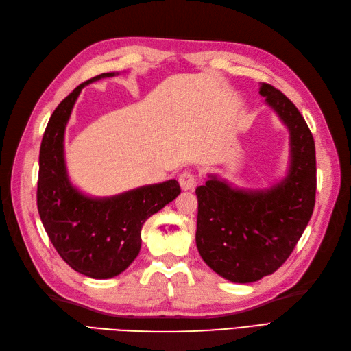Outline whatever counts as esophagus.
Here are the masks:
<instances>
[{"mask_svg": "<svg viewBox=\"0 0 351 351\" xmlns=\"http://www.w3.org/2000/svg\"><path fill=\"white\" fill-rule=\"evenodd\" d=\"M178 183L183 190H195L197 186V177L193 173L184 171L178 176Z\"/></svg>", "mask_w": 351, "mask_h": 351, "instance_id": "esophagus-1", "label": "esophagus"}]
</instances>
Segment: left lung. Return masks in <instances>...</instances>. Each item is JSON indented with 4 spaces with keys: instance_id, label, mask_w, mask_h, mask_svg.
<instances>
[{
    "instance_id": "1",
    "label": "left lung",
    "mask_w": 351,
    "mask_h": 351,
    "mask_svg": "<svg viewBox=\"0 0 351 351\" xmlns=\"http://www.w3.org/2000/svg\"><path fill=\"white\" fill-rule=\"evenodd\" d=\"M259 93L290 133V168L280 183L262 190L231 187L209 176L196 189V246L222 278L253 282L289 259L313 214L315 141L300 111L282 92L262 83Z\"/></svg>"
}]
</instances>
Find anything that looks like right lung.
I'll return each mask as SVG.
<instances>
[{
    "label": "right lung",
    "mask_w": 351,
    "mask_h": 351,
    "mask_svg": "<svg viewBox=\"0 0 351 351\" xmlns=\"http://www.w3.org/2000/svg\"><path fill=\"white\" fill-rule=\"evenodd\" d=\"M74 89L52 112L39 151L38 210L47 234L66 263L86 277L105 280L121 274L142 246V226L182 190L177 180L142 186L111 197H89L67 176L64 132L71 110L86 84Z\"/></svg>",
    "instance_id": "obj_1"
}]
</instances>
